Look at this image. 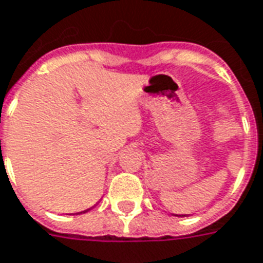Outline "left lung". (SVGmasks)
<instances>
[{"label": "left lung", "instance_id": "obj_1", "mask_svg": "<svg viewBox=\"0 0 263 263\" xmlns=\"http://www.w3.org/2000/svg\"><path fill=\"white\" fill-rule=\"evenodd\" d=\"M181 216H185V215H181Z\"/></svg>", "mask_w": 263, "mask_h": 263}]
</instances>
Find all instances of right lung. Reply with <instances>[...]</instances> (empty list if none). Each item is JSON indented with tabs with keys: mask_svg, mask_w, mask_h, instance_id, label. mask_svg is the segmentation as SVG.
<instances>
[{
	"mask_svg": "<svg viewBox=\"0 0 263 263\" xmlns=\"http://www.w3.org/2000/svg\"><path fill=\"white\" fill-rule=\"evenodd\" d=\"M84 212H85V211H84ZM80 214H82V212H80Z\"/></svg>",
	"mask_w": 263,
	"mask_h": 263,
	"instance_id": "right-lung-1",
	"label": "right lung"
}]
</instances>
